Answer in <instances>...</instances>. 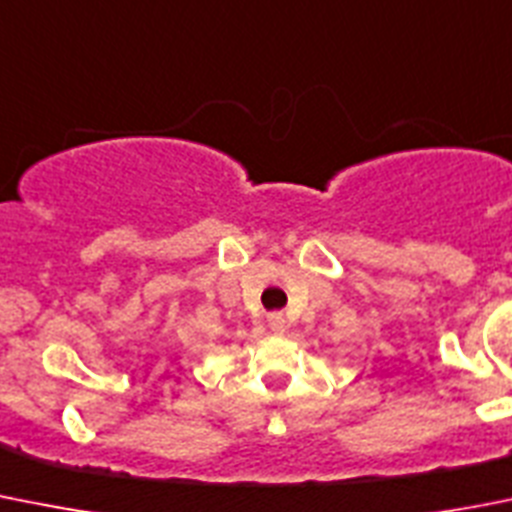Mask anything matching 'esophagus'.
Segmentation results:
<instances>
[{
  "label": "esophagus",
  "mask_w": 512,
  "mask_h": 512,
  "mask_svg": "<svg viewBox=\"0 0 512 512\" xmlns=\"http://www.w3.org/2000/svg\"><path fill=\"white\" fill-rule=\"evenodd\" d=\"M270 328L275 333H283L285 331V318L280 313H272L270 315Z\"/></svg>",
  "instance_id": "1"
}]
</instances>
